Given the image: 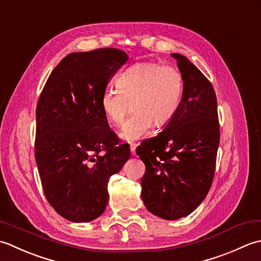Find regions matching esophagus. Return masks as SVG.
Wrapping results in <instances>:
<instances>
[{
  "instance_id": "obj_1",
  "label": "esophagus",
  "mask_w": 261,
  "mask_h": 261,
  "mask_svg": "<svg viewBox=\"0 0 261 261\" xmlns=\"http://www.w3.org/2000/svg\"><path fill=\"white\" fill-rule=\"evenodd\" d=\"M136 144H130V152L133 155H135V151H136Z\"/></svg>"
}]
</instances>
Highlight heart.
<instances>
[{"mask_svg":"<svg viewBox=\"0 0 261 261\" xmlns=\"http://www.w3.org/2000/svg\"><path fill=\"white\" fill-rule=\"evenodd\" d=\"M118 89H106L101 94L100 107L113 126H119L132 109L120 137L133 142L140 140L154 126L168 125L181 105L184 77L173 66L158 63H137L117 79Z\"/></svg>","mask_w":261,"mask_h":261,"instance_id":"heart-1","label":"heart"}]
</instances>
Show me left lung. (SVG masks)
<instances>
[{"mask_svg":"<svg viewBox=\"0 0 261 261\" xmlns=\"http://www.w3.org/2000/svg\"><path fill=\"white\" fill-rule=\"evenodd\" d=\"M184 77L177 114L158 136L142 142L141 180L148 212L173 221L189 215L208 194L220 144L217 101L211 82L187 57L171 54Z\"/></svg>","mask_w":261,"mask_h":261,"instance_id":"obj_1","label":"left lung"}]
</instances>
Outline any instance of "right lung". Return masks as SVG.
I'll return each mask as SVG.
<instances>
[{
	"instance_id": "right-lung-1",
	"label": "right lung",
	"mask_w": 261,
	"mask_h": 261,
	"mask_svg": "<svg viewBox=\"0 0 261 261\" xmlns=\"http://www.w3.org/2000/svg\"><path fill=\"white\" fill-rule=\"evenodd\" d=\"M127 60L117 48L68 54L53 70L37 103L35 158L42 189L53 208L71 222L102 214L109 178L130 156L100 107L109 80Z\"/></svg>"
}]
</instances>
